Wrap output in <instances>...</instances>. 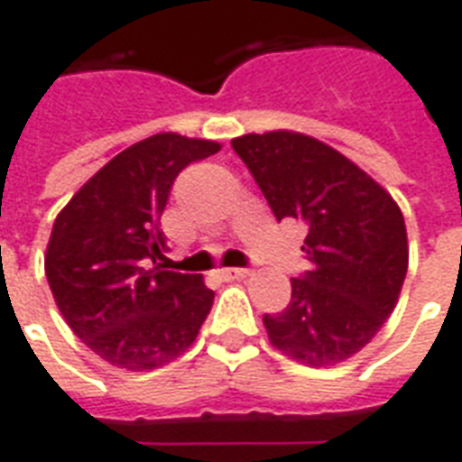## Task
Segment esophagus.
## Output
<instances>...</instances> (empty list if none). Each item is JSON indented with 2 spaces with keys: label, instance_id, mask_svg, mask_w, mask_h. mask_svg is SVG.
<instances>
[{
  "label": "esophagus",
  "instance_id": "esophagus-1",
  "mask_svg": "<svg viewBox=\"0 0 462 462\" xmlns=\"http://www.w3.org/2000/svg\"><path fill=\"white\" fill-rule=\"evenodd\" d=\"M218 275L224 277V280H245V277L251 275V270L248 268H221L218 270Z\"/></svg>",
  "mask_w": 462,
  "mask_h": 462
}]
</instances>
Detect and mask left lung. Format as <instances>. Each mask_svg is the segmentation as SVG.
<instances>
[{
  "mask_svg": "<svg viewBox=\"0 0 462 462\" xmlns=\"http://www.w3.org/2000/svg\"><path fill=\"white\" fill-rule=\"evenodd\" d=\"M277 221L307 224L310 270L292 297L263 314L270 343L314 367L350 358L380 331L407 277V228L375 180L311 136L292 131L231 141Z\"/></svg>",
  "mask_w": 462,
  "mask_h": 462,
  "instance_id": "8db88e82",
  "label": "left lung"
}]
</instances>
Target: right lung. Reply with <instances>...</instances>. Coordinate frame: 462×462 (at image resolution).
<instances>
[{
  "mask_svg": "<svg viewBox=\"0 0 462 462\" xmlns=\"http://www.w3.org/2000/svg\"><path fill=\"white\" fill-rule=\"evenodd\" d=\"M221 145L155 134L121 151L58 214L46 277L79 341L112 365L152 370L182 356L211 311L199 275L155 263L175 178ZM153 268H150V263Z\"/></svg>",
  "mask_w": 462,
  "mask_h": 462,
  "instance_id": "add662e5",
  "label": "right lung"
}]
</instances>
